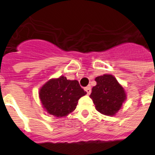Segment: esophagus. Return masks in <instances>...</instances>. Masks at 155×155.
I'll list each match as a JSON object with an SVG mask.
<instances>
[{
	"mask_svg": "<svg viewBox=\"0 0 155 155\" xmlns=\"http://www.w3.org/2000/svg\"><path fill=\"white\" fill-rule=\"evenodd\" d=\"M84 90L87 92V95L91 94V91H92V89H91V87H90V86H87V87H85Z\"/></svg>",
	"mask_w": 155,
	"mask_h": 155,
	"instance_id": "1",
	"label": "esophagus"
}]
</instances>
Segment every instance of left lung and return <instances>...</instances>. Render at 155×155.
Returning a JSON list of instances; mask_svg holds the SVG:
<instances>
[{
  "mask_svg": "<svg viewBox=\"0 0 155 155\" xmlns=\"http://www.w3.org/2000/svg\"><path fill=\"white\" fill-rule=\"evenodd\" d=\"M95 80L97 85L92 87L90 97L96 109L104 115H115L126 99L124 87L112 75H101Z\"/></svg>",
  "mask_w": 155,
  "mask_h": 155,
  "instance_id": "left-lung-1",
  "label": "left lung"
}]
</instances>
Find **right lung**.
Instances as JSON below:
<instances>
[{"label":"right lung","mask_w":155,"mask_h":155,"mask_svg":"<svg viewBox=\"0 0 155 155\" xmlns=\"http://www.w3.org/2000/svg\"><path fill=\"white\" fill-rule=\"evenodd\" d=\"M87 94L77 80H67L65 76L51 79L39 90V98L47 113L62 117L75 110L80 97Z\"/></svg>","instance_id":"add662e5"}]
</instances>
